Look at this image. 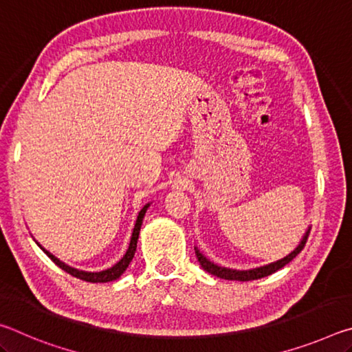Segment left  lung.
I'll list each match as a JSON object with an SVG mask.
<instances>
[{"label": "left lung", "instance_id": "obj_1", "mask_svg": "<svg viewBox=\"0 0 352 352\" xmlns=\"http://www.w3.org/2000/svg\"><path fill=\"white\" fill-rule=\"evenodd\" d=\"M309 233H311V226L306 230L305 236L301 237V241L296 245V248L294 250V252H290L287 256H284V258L278 259L275 262H270V264L254 267V269H247V270H237V269H230V267L219 265V264H216V262H212L211 259H208L206 256L200 252L199 247H194V250H195V256H197L201 269L208 273H211V275L222 278V279H230V281H252V279H261V278L269 276V275H272V273H275L276 270L283 269L285 264H289V262L294 259L295 256H298V253H300L302 248H305Z\"/></svg>", "mask_w": 352, "mask_h": 352}]
</instances>
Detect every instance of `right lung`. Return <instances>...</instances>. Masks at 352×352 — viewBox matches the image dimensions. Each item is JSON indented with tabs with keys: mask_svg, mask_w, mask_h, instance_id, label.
Wrapping results in <instances>:
<instances>
[{
	"mask_svg": "<svg viewBox=\"0 0 352 352\" xmlns=\"http://www.w3.org/2000/svg\"><path fill=\"white\" fill-rule=\"evenodd\" d=\"M152 205L151 204H146L144 206H142V210L138 212V217H136V222H135V226H133V233H132V237H130V243H129V248L126 254L122 256L121 259H119L115 265L110 267V269H105V270H99V272H88V270H82V269H76V267H71L68 264H65L63 261H60L58 258H56L54 254L47 252L46 248H43L40 245V243L37 242V245L43 250V252L50 256L51 261L54 262L56 265L60 267L62 270H65L67 273H69L71 276H76L82 279V281H87V283H110V281H115V279H118L119 276L122 275L124 272L127 270V267L130 262H132L133 256H135V252H136V243H138V237H140V230H141V225H142V219H144L146 216V211L147 208Z\"/></svg>",
	"mask_w": 352,
	"mask_h": 352,
	"instance_id": "add662e5",
	"label": "right lung"
}]
</instances>
